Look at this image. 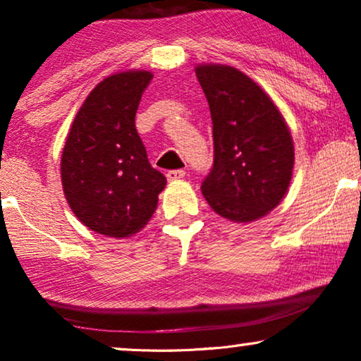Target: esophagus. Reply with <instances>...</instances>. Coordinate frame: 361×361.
<instances>
[{"instance_id": "1", "label": "esophagus", "mask_w": 361, "mask_h": 361, "mask_svg": "<svg viewBox=\"0 0 361 361\" xmlns=\"http://www.w3.org/2000/svg\"><path fill=\"white\" fill-rule=\"evenodd\" d=\"M166 177H167V180H171V182L180 180V179H184V177H185V171H184V169H172V171H167Z\"/></svg>"}]
</instances>
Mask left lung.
<instances>
[{
	"label": "left lung",
	"instance_id": "obj_1",
	"mask_svg": "<svg viewBox=\"0 0 361 361\" xmlns=\"http://www.w3.org/2000/svg\"><path fill=\"white\" fill-rule=\"evenodd\" d=\"M214 125V167L202 182L209 205L231 221L258 220L288 192L293 136L258 83L221 63L195 67Z\"/></svg>",
	"mask_w": 361,
	"mask_h": 361
}]
</instances>
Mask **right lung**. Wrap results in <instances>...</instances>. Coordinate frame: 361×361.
Returning a JSON list of instances; mask_svg holds the SVG:
<instances>
[{
	"instance_id": "1",
	"label": "right lung",
	"mask_w": 361,
	"mask_h": 361,
	"mask_svg": "<svg viewBox=\"0 0 361 361\" xmlns=\"http://www.w3.org/2000/svg\"><path fill=\"white\" fill-rule=\"evenodd\" d=\"M151 78V72L128 71L102 80L78 110L63 146V194L77 219L100 235L137 233L166 187L135 125Z\"/></svg>"
}]
</instances>
